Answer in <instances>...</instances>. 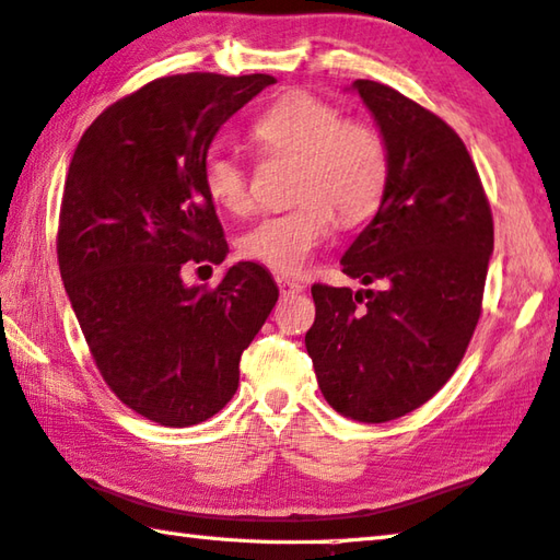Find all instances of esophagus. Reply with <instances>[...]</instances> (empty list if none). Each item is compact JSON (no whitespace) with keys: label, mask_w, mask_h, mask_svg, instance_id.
Listing matches in <instances>:
<instances>
[{"label":"esophagus","mask_w":560,"mask_h":560,"mask_svg":"<svg viewBox=\"0 0 560 560\" xmlns=\"http://www.w3.org/2000/svg\"><path fill=\"white\" fill-rule=\"evenodd\" d=\"M275 282H278V290H280V295H282V298L300 295V292L305 290V285H302V282L288 278V275H275Z\"/></svg>","instance_id":"obj_1"}]
</instances>
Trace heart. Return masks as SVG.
Wrapping results in <instances>:
<instances>
[{"mask_svg":"<svg viewBox=\"0 0 560 560\" xmlns=\"http://www.w3.org/2000/svg\"><path fill=\"white\" fill-rule=\"evenodd\" d=\"M250 137L265 156H295L288 211L270 213L241 235L243 258L278 272H298L339 223L366 221L384 201L388 150L381 132L361 117H341L335 103L307 91H288L255 117ZM203 189L221 211H250L245 166L229 154H209Z\"/></svg>","mask_w":560,"mask_h":560,"instance_id":"b5f03b06","label":"heart"}]
</instances>
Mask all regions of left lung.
Returning <instances> with one entry per match:
<instances>
[{
    "instance_id": "left-lung-1",
    "label": "left lung",
    "mask_w": 560,
    "mask_h": 560,
    "mask_svg": "<svg viewBox=\"0 0 560 560\" xmlns=\"http://www.w3.org/2000/svg\"><path fill=\"white\" fill-rule=\"evenodd\" d=\"M388 150L378 211L341 272L381 290L315 282L307 354L327 404L386 423L433 398L482 315L494 221L465 142L443 117L390 85L357 81Z\"/></svg>"
}]
</instances>
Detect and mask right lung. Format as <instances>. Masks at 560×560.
<instances>
[{
	"label": "right lung",
	"instance_id": "1",
	"mask_svg": "<svg viewBox=\"0 0 560 560\" xmlns=\"http://www.w3.org/2000/svg\"><path fill=\"white\" fill-rule=\"evenodd\" d=\"M272 75L182 73L144 83L95 117L68 166L58 270L107 388L164 428L211 418L278 302L258 262L186 288V262L229 253L203 162L219 127Z\"/></svg>",
	"mask_w": 560,
	"mask_h": 560
}]
</instances>
